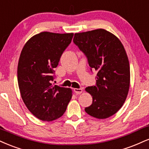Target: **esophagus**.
I'll return each instance as SVG.
<instances>
[{"mask_svg":"<svg viewBox=\"0 0 149 149\" xmlns=\"http://www.w3.org/2000/svg\"><path fill=\"white\" fill-rule=\"evenodd\" d=\"M73 90H74V92H76L77 94H81V93H82V92H83V89H82V88H79V89L75 88L74 89H73Z\"/></svg>","mask_w":149,"mask_h":149,"instance_id":"34e87169","label":"esophagus"}]
</instances>
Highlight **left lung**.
<instances>
[{
	"label": "left lung",
	"mask_w": 149,
	"mask_h": 149,
	"mask_svg": "<svg viewBox=\"0 0 149 149\" xmlns=\"http://www.w3.org/2000/svg\"><path fill=\"white\" fill-rule=\"evenodd\" d=\"M73 42L97 71L96 85L85 88L93 99L85 112L96 119H107L121 109L128 94L130 64L125 48L117 37L102 28L76 33Z\"/></svg>",
	"instance_id": "obj_1"
}]
</instances>
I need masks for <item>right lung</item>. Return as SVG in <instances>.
Returning <instances> with one entry per match:
<instances>
[{"instance_id": "1", "label": "right lung", "mask_w": 149, "mask_h": 149, "mask_svg": "<svg viewBox=\"0 0 149 149\" xmlns=\"http://www.w3.org/2000/svg\"><path fill=\"white\" fill-rule=\"evenodd\" d=\"M73 33L42 32L32 37L21 51L17 67L19 90L27 108L42 121L63 115L72 90L52 84L54 69Z\"/></svg>"}]
</instances>
